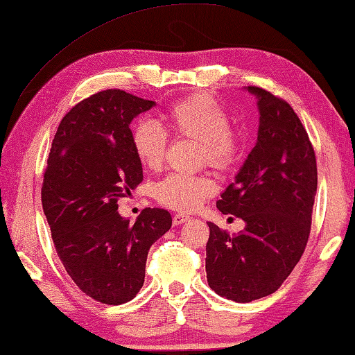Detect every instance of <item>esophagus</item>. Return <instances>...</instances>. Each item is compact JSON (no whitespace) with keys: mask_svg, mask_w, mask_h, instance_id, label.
Returning <instances> with one entry per match:
<instances>
[{"mask_svg":"<svg viewBox=\"0 0 355 355\" xmlns=\"http://www.w3.org/2000/svg\"><path fill=\"white\" fill-rule=\"evenodd\" d=\"M188 219H189V215H187V213H175V215H173V224L178 226V224L187 223Z\"/></svg>","mask_w":355,"mask_h":355,"instance_id":"esophagus-1","label":"esophagus"}]
</instances>
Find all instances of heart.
I'll list each match as a JSON object with an SVG mask.
<instances>
[{
    "label": "heart",
    "mask_w": 355,
    "mask_h": 355,
    "mask_svg": "<svg viewBox=\"0 0 355 355\" xmlns=\"http://www.w3.org/2000/svg\"><path fill=\"white\" fill-rule=\"evenodd\" d=\"M167 126L180 139L199 142V162L218 171H229L240 156V137L230 128L226 109L208 93H194L168 107L164 114ZM131 144L134 155L147 171L162 167L167 151V134L157 123L140 120L132 126ZM215 180L199 175H168L155 187L159 204L180 211H193L208 196L215 193Z\"/></svg>",
    "instance_id": "1"
}]
</instances>
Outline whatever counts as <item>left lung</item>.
Returning a JSON list of instances; mask_svg holds the SVG:
<instances>
[{
	"label": "left lung",
	"instance_id": "8db88e82",
	"mask_svg": "<svg viewBox=\"0 0 355 355\" xmlns=\"http://www.w3.org/2000/svg\"><path fill=\"white\" fill-rule=\"evenodd\" d=\"M257 98V144L216 202L224 215L246 223L230 235L208 223L205 272L218 295L239 303L273 294L306 248L314 196L316 155L300 118L284 99L248 87Z\"/></svg>",
	"mask_w": 355,
	"mask_h": 355
}]
</instances>
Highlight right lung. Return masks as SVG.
<instances>
[{
  "label": "right lung",
  "mask_w": 355,
  "mask_h": 355,
  "mask_svg": "<svg viewBox=\"0 0 355 355\" xmlns=\"http://www.w3.org/2000/svg\"><path fill=\"white\" fill-rule=\"evenodd\" d=\"M153 101L105 89L61 120L42 182V208L61 263L78 289L105 305L132 300L144 286L150 246L172 226L164 208L129 224L118 200L142 183L131 121Z\"/></svg>",
  "instance_id": "right-lung-1"
}]
</instances>
